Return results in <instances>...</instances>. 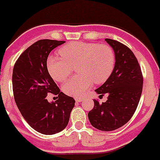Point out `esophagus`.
Listing matches in <instances>:
<instances>
[{
    "mask_svg": "<svg viewBox=\"0 0 160 160\" xmlns=\"http://www.w3.org/2000/svg\"><path fill=\"white\" fill-rule=\"evenodd\" d=\"M76 101L77 102H82V101H84V98H76Z\"/></svg>",
    "mask_w": 160,
    "mask_h": 160,
    "instance_id": "esophagus-1",
    "label": "esophagus"
}]
</instances>
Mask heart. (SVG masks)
Segmentation results:
<instances>
[{
  "label": "heart",
  "mask_w": 160,
  "mask_h": 160,
  "mask_svg": "<svg viewBox=\"0 0 160 160\" xmlns=\"http://www.w3.org/2000/svg\"><path fill=\"white\" fill-rule=\"evenodd\" d=\"M62 58L50 56L47 67L52 77L64 82L76 67L79 76L71 78L63 85L67 94L82 97L93 85L102 84L111 76L115 66V53L107 44L75 42L59 49Z\"/></svg>",
  "instance_id": "heart-1"
}]
</instances>
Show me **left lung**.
Listing matches in <instances>:
<instances>
[{
  "instance_id": "1",
  "label": "left lung",
  "mask_w": 160,
  "mask_h": 160,
  "mask_svg": "<svg viewBox=\"0 0 160 160\" xmlns=\"http://www.w3.org/2000/svg\"><path fill=\"white\" fill-rule=\"evenodd\" d=\"M115 53V66L109 78L95 89L99 96L108 93V100L99 103L93 99L94 107L89 112L93 127L103 132L114 131L132 118L141 98L143 77L138 61L127 46L106 38Z\"/></svg>"
}]
</instances>
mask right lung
Instances as JSON below:
<instances>
[{"label": "right lung", "instance_id": "right-lung-1", "mask_svg": "<svg viewBox=\"0 0 160 160\" xmlns=\"http://www.w3.org/2000/svg\"><path fill=\"white\" fill-rule=\"evenodd\" d=\"M65 41L38 40L26 49L13 69L12 85L16 105L33 129L53 135L67 127L75 99L60 91L49 75L47 60L49 53ZM58 96L55 102L46 99L47 93Z\"/></svg>", "mask_w": 160, "mask_h": 160}]
</instances>
